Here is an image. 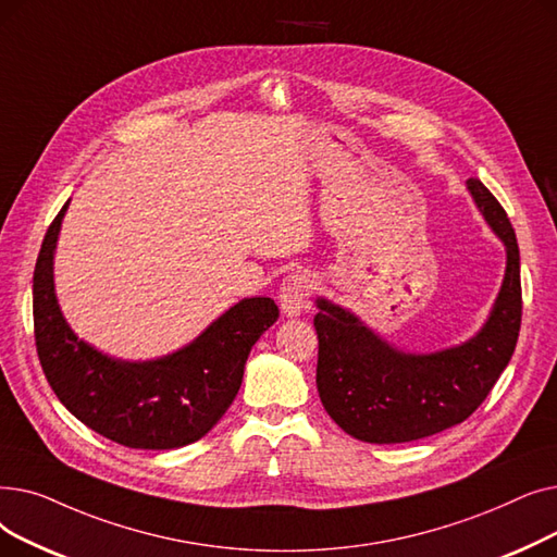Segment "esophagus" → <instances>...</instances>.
<instances>
[{
    "label": "esophagus",
    "instance_id": "esophagus-1",
    "mask_svg": "<svg viewBox=\"0 0 557 557\" xmlns=\"http://www.w3.org/2000/svg\"><path fill=\"white\" fill-rule=\"evenodd\" d=\"M312 293V276L308 272H293L283 278L278 299L281 312L285 317H299L308 308V297Z\"/></svg>",
    "mask_w": 557,
    "mask_h": 557
}]
</instances>
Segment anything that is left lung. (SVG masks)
Returning a JSON list of instances; mask_svg holds the SVG:
<instances>
[{
	"label": "left lung",
	"instance_id": "1",
	"mask_svg": "<svg viewBox=\"0 0 557 557\" xmlns=\"http://www.w3.org/2000/svg\"><path fill=\"white\" fill-rule=\"evenodd\" d=\"M467 190L506 247V274L483 329L456 347L412 354L396 349L360 317L317 297V392L324 410L351 437L401 444L465 421L508 367L521 326L519 247L506 210L479 178Z\"/></svg>",
	"mask_w": 557,
	"mask_h": 557
}]
</instances>
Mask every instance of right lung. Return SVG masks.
<instances>
[{"label":"right lung","mask_w":557,"mask_h":557,"mask_svg":"<svg viewBox=\"0 0 557 557\" xmlns=\"http://www.w3.org/2000/svg\"><path fill=\"white\" fill-rule=\"evenodd\" d=\"M70 201L47 228L34 272L36 347L59 401L95 433L131 448L168 451L201 440L233 404L258 337L278 320L270 297H247L185 347L120 360L78 339L61 312L54 253Z\"/></svg>","instance_id":"1"}]
</instances>
